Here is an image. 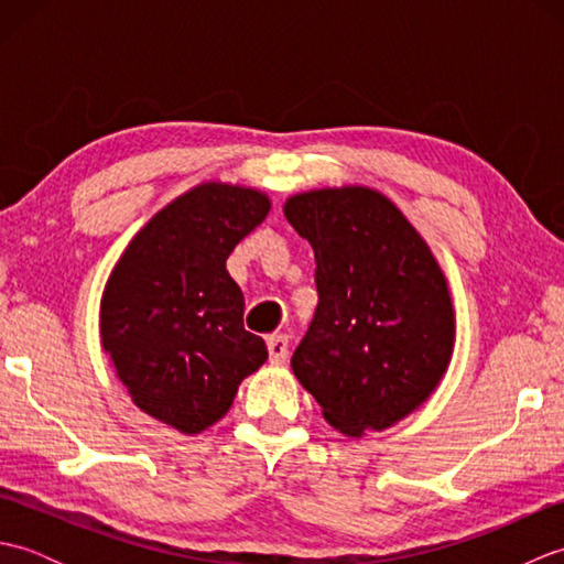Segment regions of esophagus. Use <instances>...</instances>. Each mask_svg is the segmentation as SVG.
<instances>
[{
  "mask_svg": "<svg viewBox=\"0 0 564 564\" xmlns=\"http://www.w3.org/2000/svg\"><path fill=\"white\" fill-rule=\"evenodd\" d=\"M267 346H269V361L273 366L285 361V356H289V337H285V334H275V337H269Z\"/></svg>",
  "mask_w": 564,
  "mask_h": 564,
  "instance_id": "34e87169",
  "label": "esophagus"
}]
</instances>
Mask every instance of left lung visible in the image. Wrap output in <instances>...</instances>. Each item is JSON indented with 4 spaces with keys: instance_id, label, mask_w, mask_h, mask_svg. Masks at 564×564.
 Returning a JSON list of instances; mask_svg holds the SVG:
<instances>
[{
    "instance_id": "obj_1",
    "label": "left lung",
    "mask_w": 564,
    "mask_h": 564,
    "mask_svg": "<svg viewBox=\"0 0 564 564\" xmlns=\"http://www.w3.org/2000/svg\"><path fill=\"white\" fill-rule=\"evenodd\" d=\"M285 220L317 259V313L291 366L344 436L386 431L419 410L455 346L448 279L416 227L378 188H310Z\"/></svg>"
}]
</instances>
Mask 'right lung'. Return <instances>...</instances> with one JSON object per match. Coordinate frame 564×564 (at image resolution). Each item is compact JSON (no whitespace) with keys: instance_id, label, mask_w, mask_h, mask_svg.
<instances>
[{"instance_id":"right-lung-1","label":"right lung","mask_w":564,"mask_h":564,"mask_svg":"<svg viewBox=\"0 0 564 564\" xmlns=\"http://www.w3.org/2000/svg\"><path fill=\"white\" fill-rule=\"evenodd\" d=\"M254 186L200 182L130 239L104 285L101 346L140 412L196 436L230 412L269 351L242 325L245 295L225 261L267 218Z\"/></svg>"}]
</instances>
